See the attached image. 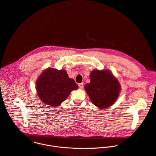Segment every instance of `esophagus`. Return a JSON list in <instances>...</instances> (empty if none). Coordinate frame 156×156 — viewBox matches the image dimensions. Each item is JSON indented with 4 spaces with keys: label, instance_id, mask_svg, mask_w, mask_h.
<instances>
[{
    "label": "esophagus",
    "instance_id": "esophagus-1",
    "mask_svg": "<svg viewBox=\"0 0 156 156\" xmlns=\"http://www.w3.org/2000/svg\"><path fill=\"white\" fill-rule=\"evenodd\" d=\"M78 86H79V87H80V89H82V88L83 87V83H81L78 84Z\"/></svg>",
    "mask_w": 156,
    "mask_h": 156
}]
</instances>
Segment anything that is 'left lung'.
<instances>
[{
	"mask_svg": "<svg viewBox=\"0 0 156 156\" xmlns=\"http://www.w3.org/2000/svg\"><path fill=\"white\" fill-rule=\"evenodd\" d=\"M90 83L84 89L92 103L100 109L108 108L116 101L121 85L108 70H94L90 74Z\"/></svg>",
	"mask_w": 156,
	"mask_h": 156,
	"instance_id": "8db88e82",
	"label": "left lung"
}]
</instances>
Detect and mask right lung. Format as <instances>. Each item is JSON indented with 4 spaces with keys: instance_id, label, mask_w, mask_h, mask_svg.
I'll return each instance as SVG.
<instances>
[{
    "instance_id": "1",
    "label": "right lung",
    "mask_w": 156,
    "mask_h": 156,
    "mask_svg": "<svg viewBox=\"0 0 156 156\" xmlns=\"http://www.w3.org/2000/svg\"><path fill=\"white\" fill-rule=\"evenodd\" d=\"M78 89L73 79L70 78L65 70L48 68L44 70L36 82L37 95L50 106L60 105L73 90Z\"/></svg>"
}]
</instances>
